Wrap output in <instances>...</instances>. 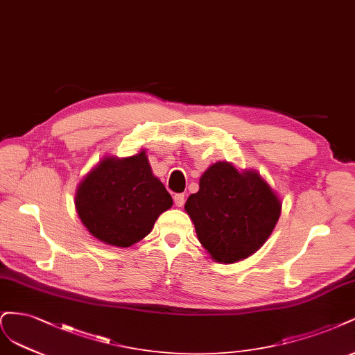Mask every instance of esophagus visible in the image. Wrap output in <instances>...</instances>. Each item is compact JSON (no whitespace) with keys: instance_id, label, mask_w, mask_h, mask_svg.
<instances>
[{"instance_id":"esophagus-1","label":"esophagus","mask_w":355,"mask_h":355,"mask_svg":"<svg viewBox=\"0 0 355 355\" xmlns=\"http://www.w3.org/2000/svg\"><path fill=\"white\" fill-rule=\"evenodd\" d=\"M184 200H186V198H184V194H182V193H178L174 196V203H175L177 208H181L182 205H184Z\"/></svg>"}]
</instances>
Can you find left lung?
I'll use <instances>...</instances> for the list:
<instances>
[{"instance_id": "8db88e82", "label": "left lung", "mask_w": 355, "mask_h": 355, "mask_svg": "<svg viewBox=\"0 0 355 355\" xmlns=\"http://www.w3.org/2000/svg\"><path fill=\"white\" fill-rule=\"evenodd\" d=\"M184 209L200 245L221 264L242 261L267 242L282 214V200L255 169L239 171L230 162L211 165L199 191Z\"/></svg>"}]
</instances>
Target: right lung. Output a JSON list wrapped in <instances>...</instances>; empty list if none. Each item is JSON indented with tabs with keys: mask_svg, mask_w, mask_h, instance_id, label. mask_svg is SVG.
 <instances>
[{
	"mask_svg": "<svg viewBox=\"0 0 355 355\" xmlns=\"http://www.w3.org/2000/svg\"><path fill=\"white\" fill-rule=\"evenodd\" d=\"M173 198L153 171L144 148L134 156H105L79 182L75 209L100 242L130 248L152 232Z\"/></svg>",
	"mask_w": 355,
	"mask_h": 355,
	"instance_id": "add662e5",
	"label": "right lung"
}]
</instances>
